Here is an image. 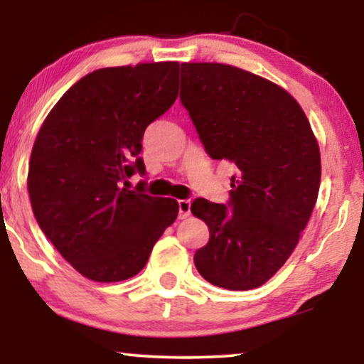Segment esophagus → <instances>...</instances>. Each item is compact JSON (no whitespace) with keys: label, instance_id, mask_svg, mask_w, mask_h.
<instances>
[{"label":"esophagus","instance_id":"obj_1","mask_svg":"<svg viewBox=\"0 0 364 364\" xmlns=\"http://www.w3.org/2000/svg\"><path fill=\"white\" fill-rule=\"evenodd\" d=\"M178 218H181V220H183V218H187V217H191V200H178Z\"/></svg>","mask_w":364,"mask_h":364}]
</instances>
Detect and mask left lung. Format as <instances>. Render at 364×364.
Segmentation results:
<instances>
[{
	"mask_svg": "<svg viewBox=\"0 0 364 364\" xmlns=\"http://www.w3.org/2000/svg\"><path fill=\"white\" fill-rule=\"evenodd\" d=\"M181 99L208 156L238 168L232 210L205 198L192 203L210 232L193 263L225 290L262 287L295 250L316 203L315 134L290 92L230 64L182 63Z\"/></svg>",
	"mask_w": 364,
	"mask_h": 364,
	"instance_id": "8db88e82",
	"label": "left lung"
}]
</instances>
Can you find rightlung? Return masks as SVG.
<instances>
[{"instance_id":"obj_1","label":"right lung","mask_w":364,"mask_h":364,"mask_svg":"<svg viewBox=\"0 0 364 364\" xmlns=\"http://www.w3.org/2000/svg\"><path fill=\"white\" fill-rule=\"evenodd\" d=\"M178 63L92 71L44 119L28 171L33 213L58 252L92 282L127 280L177 218V200L124 183L144 173L142 136L178 96Z\"/></svg>"}]
</instances>
